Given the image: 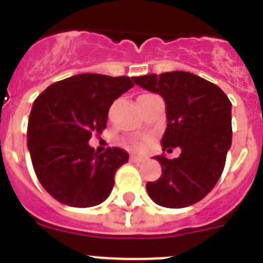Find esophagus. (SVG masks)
<instances>
[{
  "mask_svg": "<svg viewBox=\"0 0 263 263\" xmlns=\"http://www.w3.org/2000/svg\"><path fill=\"white\" fill-rule=\"evenodd\" d=\"M143 160H145V157H142V155H132L130 157V162L132 163H142Z\"/></svg>",
  "mask_w": 263,
  "mask_h": 263,
  "instance_id": "obj_1",
  "label": "esophagus"
}]
</instances>
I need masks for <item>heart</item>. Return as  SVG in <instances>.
I'll return each mask as SVG.
<instances>
[{"label": "heart", "mask_w": 263, "mask_h": 263, "mask_svg": "<svg viewBox=\"0 0 263 263\" xmlns=\"http://www.w3.org/2000/svg\"><path fill=\"white\" fill-rule=\"evenodd\" d=\"M130 145H132V146H138L139 143L137 142V141H130Z\"/></svg>", "instance_id": "b5f03b06"}]
</instances>
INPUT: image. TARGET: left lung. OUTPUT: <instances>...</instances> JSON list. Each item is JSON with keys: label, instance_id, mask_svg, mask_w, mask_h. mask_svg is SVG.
<instances>
[{"label": "left lung", "instance_id": "1", "mask_svg": "<svg viewBox=\"0 0 263 263\" xmlns=\"http://www.w3.org/2000/svg\"><path fill=\"white\" fill-rule=\"evenodd\" d=\"M134 83L166 103L163 150L180 147L178 158L158 155L162 175L146 184L158 205L184 208L212 191L232 145V103L216 84L184 71L138 76Z\"/></svg>", "mask_w": 263, "mask_h": 263}]
</instances>
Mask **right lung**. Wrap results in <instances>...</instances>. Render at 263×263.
I'll use <instances>...</instances> for the list:
<instances>
[{
  "instance_id": "obj_1",
  "label": "right lung",
  "mask_w": 263,
  "mask_h": 263,
  "mask_svg": "<svg viewBox=\"0 0 263 263\" xmlns=\"http://www.w3.org/2000/svg\"><path fill=\"white\" fill-rule=\"evenodd\" d=\"M133 85L127 76L80 73L53 83L36 97L27 147L39 183L53 199L87 208L110 195L116 171L129 154L120 147L97 154L88 141L103 133L113 101Z\"/></svg>"
}]
</instances>
